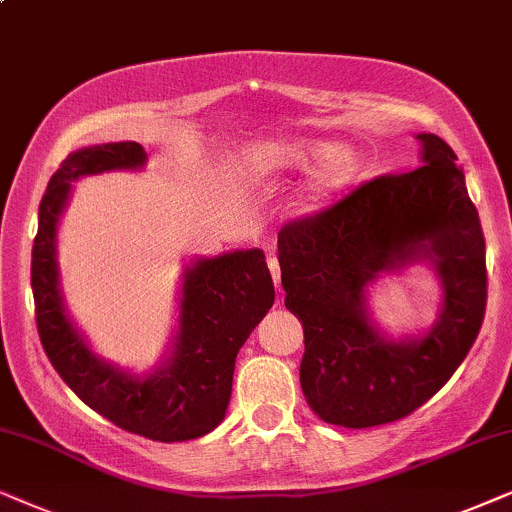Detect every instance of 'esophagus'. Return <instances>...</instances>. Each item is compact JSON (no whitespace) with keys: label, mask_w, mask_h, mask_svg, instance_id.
Wrapping results in <instances>:
<instances>
[{"label":"esophagus","mask_w":512,"mask_h":512,"mask_svg":"<svg viewBox=\"0 0 512 512\" xmlns=\"http://www.w3.org/2000/svg\"><path fill=\"white\" fill-rule=\"evenodd\" d=\"M267 264H269L271 278H274L276 288H278V290H281V264H278V260H276V252H274V250H271V252H269V260H267Z\"/></svg>","instance_id":"34e87169"}]
</instances>
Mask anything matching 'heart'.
<instances>
[{
	"label": "heart",
	"mask_w": 512,
	"mask_h": 512,
	"mask_svg": "<svg viewBox=\"0 0 512 512\" xmlns=\"http://www.w3.org/2000/svg\"><path fill=\"white\" fill-rule=\"evenodd\" d=\"M241 175L250 182L281 180L311 170L295 208L313 217L342 199L367 173L365 154L356 147H339L316 135H278L252 145L241 159Z\"/></svg>",
	"instance_id": "obj_1"
}]
</instances>
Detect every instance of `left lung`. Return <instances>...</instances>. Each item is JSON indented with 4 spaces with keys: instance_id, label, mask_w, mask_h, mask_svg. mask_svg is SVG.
<instances>
[{
    "instance_id": "left-lung-1",
    "label": "left lung",
    "mask_w": 512,
    "mask_h": 512,
    "mask_svg": "<svg viewBox=\"0 0 512 512\" xmlns=\"http://www.w3.org/2000/svg\"><path fill=\"white\" fill-rule=\"evenodd\" d=\"M417 140L421 168L377 177L278 234L285 306L304 327L299 384L325 424L370 428L412 414L463 363L485 318V236L466 177L445 140ZM412 263L439 278V316L391 338L371 316L369 288Z\"/></svg>"
}]
</instances>
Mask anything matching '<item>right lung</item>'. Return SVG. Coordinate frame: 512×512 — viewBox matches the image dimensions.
Instances as JSON below:
<instances>
[{
  "label": "right lung",
  "mask_w": 512,
  "mask_h": 512,
  "mask_svg": "<svg viewBox=\"0 0 512 512\" xmlns=\"http://www.w3.org/2000/svg\"><path fill=\"white\" fill-rule=\"evenodd\" d=\"M138 142H107L67 154L39 203L32 245L37 330L51 365L84 403L124 431L185 442L227 414L238 349L274 306V281L260 248L196 257L182 267L177 327L159 365L135 374L98 356L74 325L60 288L58 224L79 177L142 170Z\"/></svg>",
  "instance_id": "obj_1"
}]
</instances>
